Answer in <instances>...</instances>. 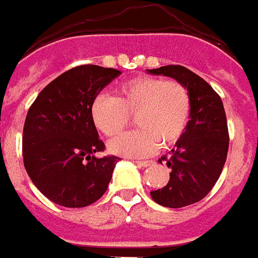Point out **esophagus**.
I'll list each match as a JSON object with an SVG mask.
<instances>
[{
	"label": "esophagus",
	"instance_id": "obj_1",
	"mask_svg": "<svg viewBox=\"0 0 258 258\" xmlns=\"http://www.w3.org/2000/svg\"><path fill=\"white\" fill-rule=\"evenodd\" d=\"M137 166H140V168H147V166H151L154 165V161H135Z\"/></svg>",
	"mask_w": 258,
	"mask_h": 258
}]
</instances>
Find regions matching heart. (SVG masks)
I'll list each match as a JSON object with an SVG mask.
<instances>
[{"mask_svg": "<svg viewBox=\"0 0 258 258\" xmlns=\"http://www.w3.org/2000/svg\"><path fill=\"white\" fill-rule=\"evenodd\" d=\"M114 97L97 95L90 104V119L107 137L119 135L135 115L137 131L116 137L108 144L115 155L147 157L161 144L172 146L183 136L191 114V97L176 80L136 77L115 88Z\"/></svg>", "mask_w": 258, "mask_h": 258, "instance_id": "obj_1", "label": "heart"}]
</instances>
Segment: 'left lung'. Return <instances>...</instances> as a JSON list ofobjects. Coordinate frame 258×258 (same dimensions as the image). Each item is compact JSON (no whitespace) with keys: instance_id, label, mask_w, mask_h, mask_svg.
<instances>
[{"instance_id":"1","label":"left lung","mask_w":258,"mask_h":258,"mask_svg":"<svg viewBox=\"0 0 258 258\" xmlns=\"http://www.w3.org/2000/svg\"><path fill=\"white\" fill-rule=\"evenodd\" d=\"M181 82L189 92L191 114L176 147L162 157L172 169L168 184L151 191V198L166 208H184L204 199L224 168L229 136L224 106L208 82L183 66L147 70Z\"/></svg>"}]
</instances>
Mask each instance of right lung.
Segmentation results:
<instances>
[{"instance_id":"1","label":"right lung","mask_w":258,"mask_h":258,"mask_svg":"<svg viewBox=\"0 0 258 258\" xmlns=\"http://www.w3.org/2000/svg\"><path fill=\"white\" fill-rule=\"evenodd\" d=\"M121 71L84 64L59 75L30 107L23 127V161L34 185L54 204L85 208L103 197L118 157L104 150L90 104Z\"/></svg>"}]
</instances>
